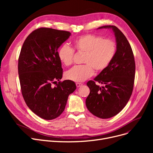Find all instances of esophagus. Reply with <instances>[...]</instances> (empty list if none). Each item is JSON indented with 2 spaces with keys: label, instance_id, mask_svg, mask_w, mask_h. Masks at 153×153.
<instances>
[{
  "label": "esophagus",
  "instance_id": "1",
  "mask_svg": "<svg viewBox=\"0 0 153 153\" xmlns=\"http://www.w3.org/2000/svg\"><path fill=\"white\" fill-rule=\"evenodd\" d=\"M76 85L77 87H81V85H82V84H81V83H78V82H77V83L76 84Z\"/></svg>",
  "mask_w": 153,
  "mask_h": 153
}]
</instances>
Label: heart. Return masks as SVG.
I'll list each match as a JSON object with an SVG mask.
<instances>
[{
  "label": "heart",
  "mask_w": 153,
  "mask_h": 153,
  "mask_svg": "<svg viewBox=\"0 0 153 153\" xmlns=\"http://www.w3.org/2000/svg\"><path fill=\"white\" fill-rule=\"evenodd\" d=\"M73 49L77 53L84 54L82 62L85 64L76 66L65 73V77L70 81L81 82L91 77L94 69L100 72L106 69L115 57L117 45L114 40L103 39L93 34L82 35L76 38L73 43ZM68 45H63L58 51L61 62L69 66L73 62L74 51Z\"/></svg>",
  "instance_id": "obj_1"
}]
</instances>
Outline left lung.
<instances>
[{"label":"left lung","mask_w":153,"mask_h":153,"mask_svg":"<svg viewBox=\"0 0 153 153\" xmlns=\"http://www.w3.org/2000/svg\"><path fill=\"white\" fill-rule=\"evenodd\" d=\"M113 30L117 43L115 57L108 67L87 83L90 94L85 100L87 109L100 118L117 115L126 106L132 94L135 76V62L131 47L122 32L117 27L106 25L97 29ZM98 82L104 85L100 87Z\"/></svg>","instance_id":"8db88e82"}]
</instances>
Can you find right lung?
Here are the masks:
<instances>
[{"instance_id": "add662e5", "label": "right lung", "mask_w": 153, "mask_h": 153, "mask_svg": "<svg viewBox=\"0 0 153 153\" xmlns=\"http://www.w3.org/2000/svg\"><path fill=\"white\" fill-rule=\"evenodd\" d=\"M67 31L39 28L27 36L20 53L18 71L22 94L29 108L45 120L59 117L76 85L62 77L58 49L71 36Z\"/></svg>"}]
</instances>
